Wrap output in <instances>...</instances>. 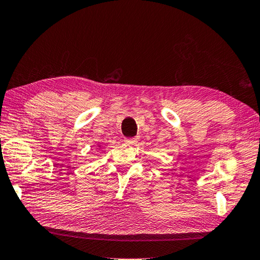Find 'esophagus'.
<instances>
[{
  "instance_id": "esophagus-1",
  "label": "esophagus",
  "mask_w": 260,
  "mask_h": 260,
  "mask_svg": "<svg viewBox=\"0 0 260 260\" xmlns=\"http://www.w3.org/2000/svg\"><path fill=\"white\" fill-rule=\"evenodd\" d=\"M136 141H137V138H126V139H124V142L126 145H134V143H136Z\"/></svg>"
}]
</instances>
